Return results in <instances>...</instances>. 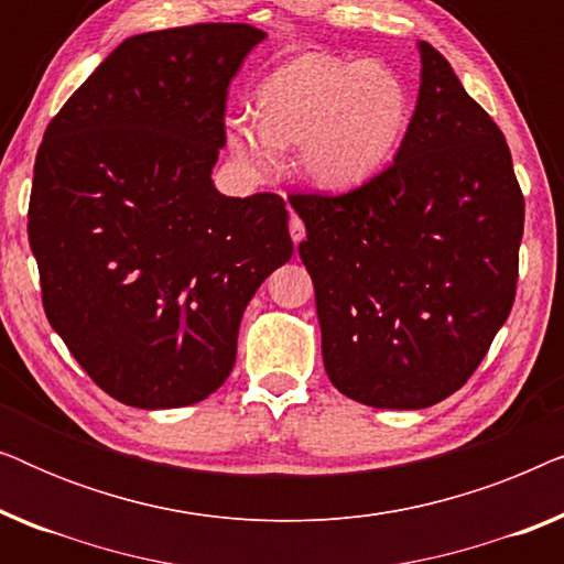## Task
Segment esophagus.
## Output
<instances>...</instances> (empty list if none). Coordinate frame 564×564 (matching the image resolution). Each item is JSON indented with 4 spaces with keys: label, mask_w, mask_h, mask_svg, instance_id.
I'll list each match as a JSON object with an SVG mask.
<instances>
[{
    "label": "esophagus",
    "mask_w": 564,
    "mask_h": 564,
    "mask_svg": "<svg viewBox=\"0 0 564 564\" xmlns=\"http://www.w3.org/2000/svg\"><path fill=\"white\" fill-rule=\"evenodd\" d=\"M290 236H292V241H295V243H300L305 238V226L295 213H292V218H290Z\"/></svg>",
    "instance_id": "obj_1"
}]
</instances>
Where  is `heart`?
Here are the masks:
<instances>
[{"instance_id": "b5f03b06", "label": "heart", "mask_w": 564, "mask_h": 564, "mask_svg": "<svg viewBox=\"0 0 564 564\" xmlns=\"http://www.w3.org/2000/svg\"><path fill=\"white\" fill-rule=\"evenodd\" d=\"M257 115L226 120V143L253 176L280 169L297 145V169L321 189L346 192L375 180L411 128V91L398 72L367 58L300 53L259 82Z\"/></svg>"}]
</instances>
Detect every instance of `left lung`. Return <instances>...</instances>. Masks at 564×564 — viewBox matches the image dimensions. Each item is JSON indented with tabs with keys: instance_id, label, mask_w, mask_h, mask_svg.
Here are the masks:
<instances>
[{
	"instance_id": "left-lung-1",
	"label": "left lung",
	"mask_w": 564,
	"mask_h": 564,
	"mask_svg": "<svg viewBox=\"0 0 564 564\" xmlns=\"http://www.w3.org/2000/svg\"><path fill=\"white\" fill-rule=\"evenodd\" d=\"M419 53L395 161L346 195L290 197L328 380L395 411L434 405L473 377L511 313L523 236L503 133L434 45Z\"/></svg>"
}]
</instances>
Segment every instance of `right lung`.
I'll return each mask as SVG.
<instances>
[{
    "mask_svg": "<svg viewBox=\"0 0 564 564\" xmlns=\"http://www.w3.org/2000/svg\"><path fill=\"white\" fill-rule=\"evenodd\" d=\"M264 37L241 22L128 37L45 128L28 210L45 315L126 405L218 390L246 305L292 257L282 197L213 184L228 84Z\"/></svg>",
    "mask_w": 564,
    "mask_h": 564,
    "instance_id": "right-lung-1",
    "label": "right lung"
}]
</instances>
